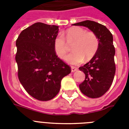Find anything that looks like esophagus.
<instances>
[{
	"mask_svg": "<svg viewBox=\"0 0 129 129\" xmlns=\"http://www.w3.org/2000/svg\"><path fill=\"white\" fill-rule=\"evenodd\" d=\"M71 69H72V72H76V71L78 70V68H76V67H72L71 68Z\"/></svg>",
	"mask_w": 129,
	"mask_h": 129,
	"instance_id": "obj_1",
	"label": "esophagus"
}]
</instances>
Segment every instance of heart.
<instances>
[{"mask_svg": "<svg viewBox=\"0 0 129 129\" xmlns=\"http://www.w3.org/2000/svg\"><path fill=\"white\" fill-rule=\"evenodd\" d=\"M66 39L62 34H59L55 38L53 49L56 55L63 59L68 51V45H72V53L67 56L66 61L72 65L80 64L84 59L89 60L95 55L99 47L97 35L92 31H86L80 27H73L66 33Z\"/></svg>", "mask_w": 129, "mask_h": 129, "instance_id": "1", "label": "heart"}]
</instances>
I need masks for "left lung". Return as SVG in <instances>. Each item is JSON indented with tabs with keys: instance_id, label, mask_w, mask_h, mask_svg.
Masks as SVG:
<instances>
[{
	"instance_id": "obj_1",
	"label": "left lung",
	"mask_w": 129,
	"mask_h": 129,
	"mask_svg": "<svg viewBox=\"0 0 129 129\" xmlns=\"http://www.w3.org/2000/svg\"><path fill=\"white\" fill-rule=\"evenodd\" d=\"M74 25L87 27L98 38L99 47L95 55L89 62L79 68L86 76L79 87L81 92L89 98H99L110 88L115 74L113 37L104 25L95 21L86 20Z\"/></svg>"
}]
</instances>
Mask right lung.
<instances>
[{"label": "right lung", "instance_id": "1", "mask_svg": "<svg viewBox=\"0 0 129 129\" xmlns=\"http://www.w3.org/2000/svg\"><path fill=\"white\" fill-rule=\"evenodd\" d=\"M58 31V26L36 23L22 31L16 41L19 81L29 95L41 101L54 98L62 78L71 72L53 49Z\"/></svg>", "mask_w": 129, "mask_h": 129}]
</instances>
